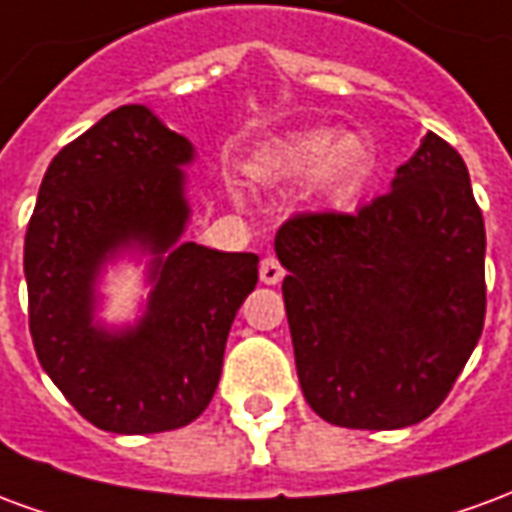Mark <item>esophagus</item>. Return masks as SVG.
<instances>
[{
    "label": "esophagus",
    "instance_id": "1",
    "mask_svg": "<svg viewBox=\"0 0 512 512\" xmlns=\"http://www.w3.org/2000/svg\"><path fill=\"white\" fill-rule=\"evenodd\" d=\"M282 277H285V268L279 266L277 257H263V263H260V282H263V285H279Z\"/></svg>",
    "mask_w": 512,
    "mask_h": 512
}]
</instances>
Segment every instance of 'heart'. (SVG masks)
Instances as JSON below:
<instances>
[{
	"mask_svg": "<svg viewBox=\"0 0 512 512\" xmlns=\"http://www.w3.org/2000/svg\"><path fill=\"white\" fill-rule=\"evenodd\" d=\"M246 172L260 186L307 178L310 197L323 205H348L373 178L376 150L362 134L337 136L332 128H310L260 147Z\"/></svg>",
	"mask_w": 512,
	"mask_h": 512,
	"instance_id": "b5f03b06",
	"label": "heart"
}]
</instances>
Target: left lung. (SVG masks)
Returning a JSON list of instances; mask_svg holds the SVG:
<instances>
[{
	"instance_id": "obj_1",
	"label": "left lung",
	"mask_w": 512,
	"mask_h": 512,
	"mask_svg": "<svg viewBox=\"0 0 512 512\" xmlns=\"http://www.w3.org/2000/svg\"><path fill=\"white\" fill-rule=\"evenodd\" d=\"M389 189L274 238L301 392L340 428L430 417L483 334L485 224L458 150L428 131Z\"/></svg>"
}]
</instances>
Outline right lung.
Wrapping results in <instances>:
<instances>
[{"mask_svg": "<svg viewBox=\"0 0 512 512\" xmlns=\"http://www.w3.org/2000/svg\"><path fill=\"white\" fill-rule=\"evenodd\" d=\"M194 145L147 106L101 117L51 158L24 238L29 334L71 406L109 433H164L211 403L227 334L257 285L252 252L180 241ZM123 254L148 255L136 324L97 321V282Z\"/></svg>", "mask_w": 512, "mask_h": 512, "instance_id": "add662e5", "label": "right lung"}]
</instances>
